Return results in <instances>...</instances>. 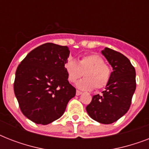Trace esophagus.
I'll return each mask as SVG.
<instances>
[{
  "instance_id": "obj_1",
  "label": "esophagus",
  "mask_w": 149,
  "mask_h": 149,
  "mask_svg": "<svg viewBox=\"0 0 149 149\" xmlns=\"http://www.w3.org/2000/svg\"><path fill=\"white\" fill-rule=\"evenodd\" d=\"M76 94H77V96H79V95H80V94H82V92L81 91H77V92H76Z\"/></svg>"
}]
</instances>
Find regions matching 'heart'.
Segmentation results:
<instances>
[{"label":"heart","mask_w":149,"mask_h":149,"mask_svg":"<svg viewBox=\"0 0 149 149\" xmlns=\"http://www.w3.org/2000/svg\"><path fill=\"white\" fill-rule=\"evenodd\" d=\"M64 68L68 80L71 83L77 82L84 75L85 78L77 84V87L83 91H91L94 86L97 90L104 88L107 85L111 76V68L97 54L83 56L78 63L70 59L65 63Z\"/></svg>","instance_id":"1"}]
</instances>
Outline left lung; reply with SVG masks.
Instances as JSON below:
<instances>
[{"instance_id": "1", "label": "left lung", "mask_w": 149, "mask_h": 149, "mask_svg": "<svg viewBox=\"0 0 149 149\" xmlns=\"http://www.w3.org/2000/svg\"><path fill=\"white\" fill-rule=\"evenodd\" d=\"M101 53L113 68L105 91L93 96L86 110L92 119L108 125L120 119L129 110L136 89V73L128 58L117 51L105 48Z\"/></svg>"}]
</instances>
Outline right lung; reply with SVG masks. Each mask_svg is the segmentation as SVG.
I'll return each instance as SVG.
<instances>
[{"label":"right lung","instance_id":"right-lung-1","mask_svg":"<svg viewBox=\"0 0 149 149\" xmlns=\"http://www.w3.org/2000/svg\"><path fill=\"white\" fill-rule=\"evenodd\" d=\"M69 56L67 46L45 43L30 52L17 66L15 97L22 113L36 124L45 125L58 119L76 95L64 68Z\"/></svg>","mask_w":149,"mask_h":149}]
</instances>
